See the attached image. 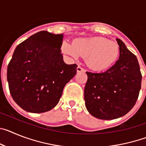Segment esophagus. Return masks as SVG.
<instances>
[{
  "label": "esophagus",
  "mask_w": 146,
  "mask_h": 146,
  "mask_svg": "<svg viewBox=\"0 0 146 146\" xmlns=\"http://www.w3.org/2000/svg\"><path fill=\"white\" fill-rule=\"evenodd\" d=\"M85 69H83V68H82L81 66H77V72L79 73V72H85Z\"/></svg>",
  "instance_id": "1"
}]
</instances>
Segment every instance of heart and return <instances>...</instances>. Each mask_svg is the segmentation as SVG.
Masks as SVG:
<instances>
[{
  "mask_svg": "<svg viewBox=\"0 0 146 146\" xmlns=\"http://www.w3.org/2000/svg\"><path fill=\"white\" fill-rule=\"evenodd\" d=\"M62 51L73 58H86V64L95 71L109 69L119 55V47L115 42L104 37L79 38L72 44L64 42Z\"/></svg>",
  "mask_w": 146,
  "mask_h": 146,
  "instance_id": "1",
  "label": "heart"
}]
</instances>
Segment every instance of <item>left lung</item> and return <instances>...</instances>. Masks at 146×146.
Listing matches in <instances>:
<instances>
[{"instance_id": "left-lung-1", "label": "left lung", "mask_w": 146, "mask_h": 146, "mask_svg": "<svg viewBox=\"0 0 146 146\" xmlns=\"http://www.w3.org/2000/svg\"><path fill=\"white\" fill-rule=\"evenodd\" d=\"M119 59L106 72H86L84 99L88 111L95 118H120L135 106L141 88L142 74L137 57L121 39Z\"/></svg>"}]
</instances>
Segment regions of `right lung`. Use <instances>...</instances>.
<instances>
[{
    "label": "right lung",
    "instance_id": "add662e5",
    "mask_svg": "<svg viewBox=\"0 0 146 146\" xmlns=\"http://www.w3.org/2000/svg\"><path fill=\"white\" fill-rule=\"evenodd\" d=\"M63 37L39 31L15 49L8 65L7 80L14 101L25 111L42 113L55 108L64 86L77 73L75 64L64 61Z\"/></svg>",
    "mask_w": 146,
    "mask_h": 146
}]
</instances>
